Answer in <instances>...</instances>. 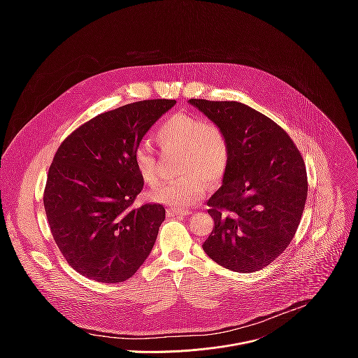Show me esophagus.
I'll use <instances>...</instances> for the list:
<instances>
[{
    "mask_svg": "<svg viewBox=\"0 0 358 358\" xmlns=\"http://www.w3.org/2000/svg\"><path fill=\"white\" fill-rule=\"evenodd\" d=\"M189 214H191V211H188V210H176V208H169L167 210L169 217H187Z\"/></svg>",
    "mask_w": 358,
    "mask_h": 358,
    "instance_id": "obj_1",
    "label": "esophagus"
}]
</instances>
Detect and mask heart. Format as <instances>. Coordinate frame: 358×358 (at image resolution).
<instances>
[{
	"mask_svg": "<svg viewBox=\"0 0 358 358\" xmlns=\"http://www.w3.org/2000/svg\"><path fill=\"white\" fill-rule=\"evenodd\" d=\"M156 138L166 152H180L178 178L167 181L150 192V198L176 210L198 203L206 195L208 184L215 185L224 178L231 159L227 134L221 127L208 124L196 115L176 113L157 129ZM133 163L140 177L150 185L159 178L155 151L140 143L133 151Z\"/></svg>",
	"mask_w": 358,
	"mask_h": 358,
	"instance_id": "heart-1",
	"label": "heart"
}]
</instances>
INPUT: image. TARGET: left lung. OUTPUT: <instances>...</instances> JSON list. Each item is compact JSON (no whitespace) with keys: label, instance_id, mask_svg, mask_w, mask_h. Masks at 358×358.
<instances>
[{"label":"left lung","instance_id":"obj_1","mask_svg":"<svg viewBox=\"0 0 358 358\" xmlns=\"http://www.w3.org/2000/svg\"><path fill=\"white\" fill-rule=\"evenodd\" d=\"M189 103L222 129L231 148L222 185L207 202L215 227L202 248L229 271L257 272L296 234L308 196L303 157L280 126L239 101Z\"/></svg>","mask_w":358,"mask_h":358}]
</instances>
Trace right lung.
I'll list each match as a JSON object with an SVG mask.
<instances>
[{
  "label": "right lung",
  "mask_w": 358,
  "mask_h": 358,
  "mask_svg": "<svg viewBox=\"0 0 358 358\" xmlns=\"http://www.w3.org/2000/svg\"><path fill=\"white\" fill-rule=\"evenodd\" d=\"M174 105L151 99L105 112L57 150L43 207L59 250L78 273L101 283L124 282L155 246L166 210L162 203L134 207L144 181L133 151Z\"/></svg>",
  "instance_id": "add662e5"
}]
</instances>
